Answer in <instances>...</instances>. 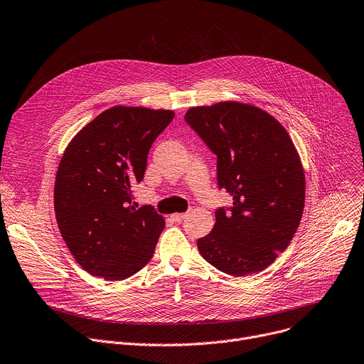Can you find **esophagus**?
<instances>
[{
  "mask_svg": "<svg viewBox=\"0 0 364 364\" xmlns=\"http://www.w3.org/2000/svg\"><path fill=\"white\" fill-rule=\"evenodd\" d=\"M185 217H186V214H185V213H181V214H172V220H173V221H182Z\"/></svg>",
  "mask_w": 364,
  "mask_h": 364,
  "instance_id": "esophagus-1",
  "label": "esophagus"
}]
</instances>
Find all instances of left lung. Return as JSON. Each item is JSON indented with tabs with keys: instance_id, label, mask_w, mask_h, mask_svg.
Returning a JSON list of instances; mask_svg holds the SVG:
<instances>
[{
	"instance_id": "left-lung-1",
	"label": "left lung",
	"mask_w": 364,
	"mask_h": 364,
	"mask_svg": "<svg viewBox=\"0 0 364 364\" xmlns=\"http://www.w3.org/2000/svg\"><path fill=\"white\" fill-rule=\"evenodd\" d=\"M185 121L217 154L220 188L233 195L218 208L203 258L229 275L269 267L291 242L304 208L300 156L286 128L264 109L235 100L189 107Z\"/></svg>"
}]
</instances>
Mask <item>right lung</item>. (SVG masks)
<instances>
[{"instance_id": "1", "label": "right lung", "mask_w": 364, "mask_h": 364, "mask_svg": "<svg viewBox=\"0 0 364 364\" xmlns=\"http://www.w3.org/2000/svg\"><path fill=\"white\" fill-rule=\"evenodd\" d=\"M173 110L117 105L82 127L67 146L53 188L61 236L80 267L109 282L151 259L164 228L150 205L132 204L149 150Z\"/></svg>"}]
</instances>
